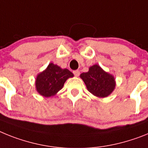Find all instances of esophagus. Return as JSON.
I'll return each mask as SVG.
<instances>
[{
  "mask_svg": "<svg viewBox=\"0 0 148 148\" xmlns=\"http://www.w3.org/2000/svg\"><path fill=\"white\" fill-rule=\"evenodd\" d=\"M73 73H74V74L76 76V77H78V76L79 75V71L78 70L74 71H73Z\"/></svg>",
  "mask_w": 148,
  "mask_h": 148,
  "instance_id": "34e87169",
  "label": "esophagus"
}]
</instances>
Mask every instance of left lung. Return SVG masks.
<instances>
[{
	"instance_id": "1",
	"label": "left lung",
	"mask_w": 148,
	"mask_h": 148,
	"mask_svg": "<svg viewBox=\"0 0 148 148\" xmlns=\"http://www.w3.org/2000/svg\"><path fill=\"white\" fill-rule=\"evenodd\" d=\"M79 77L83 80L88 92L100 98L110 95L116 86L114 76L105 71L97 64L90 66L88 71L82 73Z\"/></svg>"
}]
</instances>
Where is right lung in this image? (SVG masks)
<instances>
[{"label":"right lung","mask_w":148,"mask_h":148,"mask_svg":"<svg viewBox=\"0 0 148 148\" xmlns=\"http://www.w3.org/2000/svg\"><path fill=\"white\" fill-rule=\"evenodd\" d=\"M73 77L74 74L69 69H62L51 62L43 71L37 74L36 89L43 97H52L62 88L67 79Z\"/></svg>","instance_id":"1"}]
</instances>
